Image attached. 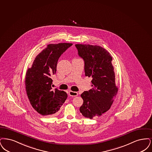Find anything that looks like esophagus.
I'll use <instances>...</instances> for the list:
<instances>
[{"instance_id":"34e87169","label":"esophagus","mask_w":152,"mask_h":152,"mask_svg":"<svg viewBox=\"0 0 152 152\" xmlns=\"http://www.w3.org/2000/svg\"><path fill=\"white\" fill-rule=\"evenodd\" d=\"M69 95L71 96H77L78 95V93L75 92V91H69Z\"/></svg>"}]
</instances>
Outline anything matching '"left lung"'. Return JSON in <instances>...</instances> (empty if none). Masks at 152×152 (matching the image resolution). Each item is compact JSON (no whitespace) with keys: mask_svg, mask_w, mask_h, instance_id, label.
Wrapping results in <instances>:
<instances>
[{"mask_svg":"<svg viewBox=\"0 0 152 152\" xmlns=\"http://www.w3.org/2000/svg\"><path fill=\"white\" fill-rule=\"evenodd\" d=\"M75 47L84 61L85 75L93 78V88L80 95L83 103L79 111L86 118H96L109 110L118 91L112 57L102 46L76 44Z\"/></svg>","mask_w":152,"mask_h":152,"instance_id":"8db88e82","label":"left lung"}]
</instances>
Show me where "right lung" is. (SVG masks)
<instances>
[{
    "instance_id": "1",
    "label": "right lung",
    "mask_w": 152,
    "mask_h": 152,
    "mask_svg": "<svg viewBox=\"0 0 152 152\" xmlns=\"http://www.w3.org/2000/svg\"><path fill=\"white\" fill-rule=\"evenodd\" d=\"M73 44H49L39 53L32 66L27 70L26 88L28 98L33 108L43 116H54L67 98L64 91L52 90V76L56 74L60 56Z\"/></svg>"
}]
</instances>
